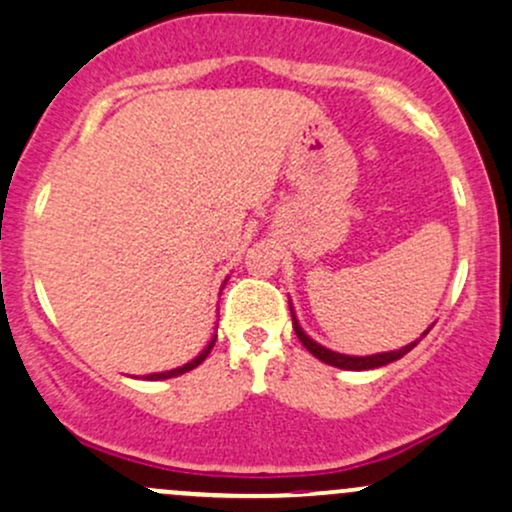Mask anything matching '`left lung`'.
Returning <instances> with one entry per match:
<instances>
[{
  "mask_svg": "<svg viewBox=\"0 0 512 512\" xmlns=\"http://www.w3.org/2000/svg\"><path fill=\"white\" fill-rule=\"evenodd\" d=\"M292 306V304H289ZM292 324H294V331H297L301 346L306 348L311 355H316V358L321 360V363L326 365H333V368H341V370H373V368H380V365H387L392 363V360H400L402 355H407L412 351L414 346H417V341L414 343H407V346H402L400 351H390V353H375V355H343V353H336V351H328V348L319 346V343L314 341V338H309L304 333V328L299 326L297 316H294L292 311ZM429 331V328H427ZM427 331L422 333V336H427Z\"/></svg>",
  "mask_w": 512,
  "mask_h": 512,
  "instance_id": "obj_1",
  "label": "left lung"
}]
</instances>
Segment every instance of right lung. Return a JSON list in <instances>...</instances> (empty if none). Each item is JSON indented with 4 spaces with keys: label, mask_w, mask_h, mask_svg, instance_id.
Instances as JSON below:
<instances>
[{
    "label": "right lung",
    "mask_w": 512,
    "mask_h": 512,
    "mask_svg": "<svg viewBox=\"0 0 512 512\" xmlns=\"http://www.w3.org/2000/svg\"><path fill=\"white\" fill-rule=\"evenodd\" d=\"M215 338H218V336H213V338H211V343H208V346L203 348V351L198 353L196 358L191 360V363L181 365V368H174V370H166V373H152V375H147V380H166V378H176V375H184V373H188V370L198 368V365H201L203 360L208 358V353H211V348L215 346Z\"/></svg>",
    "instance_id": "obj_1"
}]
</instances>
